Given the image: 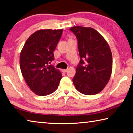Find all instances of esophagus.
Returning <instances> with one entry per match:
<instances>
[{
  "mask_svg": "<svg viewBox=\"0 0 133 133\" xmlns=\"http://www.w3.org/2000/svg\"><path fill=\"white\" fill-rule=\"evenodd\" d=\"M67 70H68L67 69H62V71L63 73H66V72L67 71Z\"/></svg>",
  "mask_w": 133,
  "mask_h": 133,
  "instance_id": "esophagus-1",
  "label": "esophagus"
}]
</instances>
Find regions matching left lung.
Listing matches in <instances>:
<instances>
[{
  "label": "left lung",
  "instance_id": "left-lung-1",
  "mask_svg": "<svg viewBox=\"0 0 133 133\" xmlns=\"http://www.w3.org/2000/svg\"><path fill=\"white\" fill-rule=\"evenodd\" d=\"M70 30L77 38L80 56L73 78L75 87L84 95L99 93L112 74V55L108 43L92 28L75 26Z\"/></svg>",
  "mask_w": 133,
  "mask_h": 133
}]
</instances>
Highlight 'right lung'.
Segmentation results:
<instances>
[{
  "label": "right lung",
  "instance_id": "right-lung-1",
  "mask_svg": "<svg viewBox=\"0 0 133 133\" xmlns=\"http://www.w3.org/2000/svg\"><path fill=\"white\" fill-rule=\"evenodd\" d=\"M63 30H41L26 41L20 56L21 71L32 92L39 96L57 90L62 78L59 70L50 65Z\"/></svg>",
  "mask_w": 133,
  "mask_h": 133
}]
</instances>
